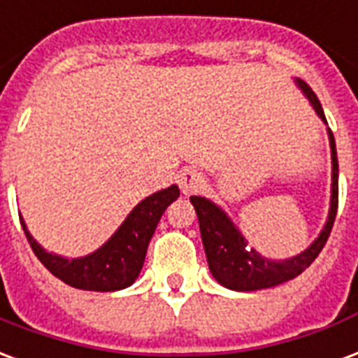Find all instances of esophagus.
I'll use <instances>...</instances> for the list:
<instances>
[{"mask_svg":"<svg viewBox=\"0 0 358 358\" xmlns=\"http://www.w3.org/2000/svg\"><path fill=\"white\" fill-rule=\"evenodd\" d=\"M178 186L184 195H193V193H197L203 189V186H205V180H203V176H201L197 171L186 169V171L180 172Z\"/></svg>","mask_w":358,"mask_h":358,"instance_id":"esophagus-1","label":"esophagus"}]
</instances>
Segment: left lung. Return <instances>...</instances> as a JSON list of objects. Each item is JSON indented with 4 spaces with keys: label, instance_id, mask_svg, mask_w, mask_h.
I'll use <instances>...</instances> for the list:
<instances>
[{
    "label": "left lung",
    "instance_id": "8db88e82",
    "mask_svg": "<svg viewBox=\"0 0 358 358\" xmlns=\"http://www.w3.org/2000/svg\"><path fill=\"white\" fill-rule=\"evenodd\" d=\"M296 85L303 92V96L309 100V104L319 115L320 121L328 125L322 106H320L313 89L301 79H296ZM327 132L328 142H330V157H332L330 208H328L327 222L320 229L319 237L307 246L303 252L285 258V260H271L248 245L245 235L233 224V220L227 216L222 206L206 197H199V195L189 197L193 208L197 213V218H199L201 239L205 246L208 269L222 287L237 290V292H252V290L282 285V282L298 277L301 271H306L319 256L322 246L327 245L328 235L334 226L336 213H338V153H336L334 134L330 129H327Z\"/></svg>",
    "mask_w": 358,
    "mask_h": 358
}]
</instances>
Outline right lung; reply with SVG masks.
Masks as SVG:
<instances>
[{"label":"right lung","instance_id":"add662e5","mask_svg":"<svg viewBox=\"0 0 358 358\" xmlns=\"http://www.w3.org/2000/svg\"><path fill=\"white\" fill-rule=\"evenodd\" d=\"M180 197L176 184L145 197L132 208L123 224L115 229L104 245L94 252L79 258H66L49 252L31 237L24 218H20L26 239L31 250L55 277L79 290L92 292H115L131 287L138 279L144 266L148 245L152 241L159 220L166 206Z\"/></svg>","mask_w":358,"mask_h":358}]
</instances>
